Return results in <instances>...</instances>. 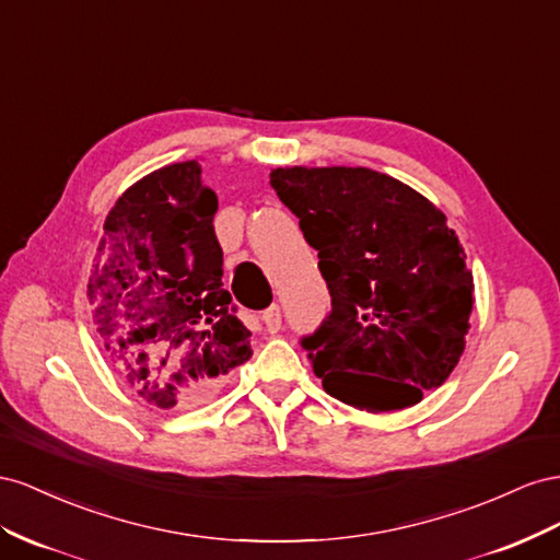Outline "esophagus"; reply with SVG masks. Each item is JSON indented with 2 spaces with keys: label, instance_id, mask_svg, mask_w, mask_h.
Listing matches in <instances>:
<instances>
[{
  "label": "esophagus",
  "instance_id": "obj_1",
  "mask_svg": "<svg viewBox=\"0 0 560 560\" xmlns=\"http://www.w3.org/2000/svg\"><path fill=\"white\" fill-rule=\"evenodd\" d=\"M262 322H265L267 332H279L281 330V310H279V305H271L262 314Z\"/></svg>",
  "mask_w": 560,
  "mask_h": 560
}]
</instances>
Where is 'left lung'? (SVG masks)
Wrapping results in <instances>:
<instances>
[{
    "label": "left lung",
    "instance_id": "1",
    "mask_svg": "<svg viewBox=\"0 0 560 560\" xmlns=\"http://www.w3.org/2000/svg\"><path fill=\"white\" fill-rule=\"evenodd\" d=\"M269 183L318 250L330 314L302 338L338 401L401 410L441 387L467 345L474 277L445 215L371 168H275Z\"/></svg>",
    "mask_w": 560,
    "mask_h": 560
}]
</instances>
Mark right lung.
Masks as SVG:
<instances>
[{
	"mask_svg": "<svg viewBox=\"0 0 560 560\" xmlns=\"http://www.w3.org/2000/svg\"><path fill=\"white\" fill-rule=\"evenodd\" d=\"M215 211L197 159L152 171L112 206L89 277L107 359L164 410L206 401L253 354L222 289Z\"/></svg>",
	"mask_w": 560,
	"mask_h": 560,
	"instance_id": "1",
	"label": "right lung"
}]
</instances>
